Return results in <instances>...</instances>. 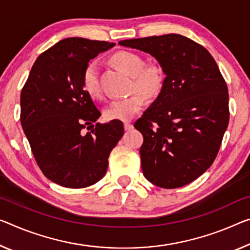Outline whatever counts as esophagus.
Instances as JSON below:
<instances>
[{
  "label": "esophagus",
  "mask_w": 250,
  "mask_h": 250,
  "mask_svg": "<svg viewBox=\"0 0 250 250\" xmlns=\"http://www.w3.org/2000/svg\"><path fill=\"white\" fill-rule=\"evenodd\" d=\"M124 128H125V130L132 129L133 128V124H132V123H129V122H124Z\"/></svg>",
  "instance_id": "esophagus-1"
}]
</instances>
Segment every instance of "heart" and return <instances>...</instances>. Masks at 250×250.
I'll list each match as a JSON object with an SVG mask.
<instances>
[{"label": "heart", "instance_id": "obj_1", "mask_svg": "<svg viewBox=\"0 0 250 250\" xmlns=\"http://www.w3.org/2000/svg\"><path fill=\"white\" fill-rule=\"evenodd\" d=\"M115 66L132 76L130 91L125 98L116 99L105 109L108 120L128 121L140 113L146 103V97L153 99L161 94L164 85V71L159 62L145 63L140 53L121 50L110 57ZM82 86L91 98L102 97V87L99 83V68L96 61L88 62L82 74Z\"/></svg>", "mask_w": 250, "mask_h": 250}]
</instances>
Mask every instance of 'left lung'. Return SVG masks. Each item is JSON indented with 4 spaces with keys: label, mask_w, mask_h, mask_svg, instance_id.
<instances>
[{
    "label": "left lung",
    "mask_w": 250,
    "mask_h": 250,
    "mask_svg": "<svg viewBox=\"0 0 250 250\" xmlns=\"http://www.w3.org/2000/svg\"><path fill=\"white\" fill-rule=\"evenodd\" d=\"M155 57L163 89L134 127L143 135V174L164 189L194 181L216 160L229 123L228 87L210 52L181 34L122 40Z\"/></svg>",
    "instance_id": "8db88e82"
}]
</instances>
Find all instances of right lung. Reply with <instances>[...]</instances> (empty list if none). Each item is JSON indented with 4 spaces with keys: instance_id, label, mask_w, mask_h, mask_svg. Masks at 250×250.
<instances>
[{
    "instance_id": "1",
    "label": "right lung",
    "mask_w": 250,
    "mask_h": 250,
    "mask_svg": "<svg viewBox=\"0 0 250 250\" xmlns=\"http://www.w3.org/2000/svg\"><path fill=\"white\" fill-rule=\"evenodd\" d=\"M114 45L83 38L61 40L38 57L22 88L23 132L42 173L61 187L82 189L98 182L124 134L118 120L94 124L101 112L82 86L89 60Z\"/></svg>"
}]
</instances>
